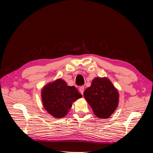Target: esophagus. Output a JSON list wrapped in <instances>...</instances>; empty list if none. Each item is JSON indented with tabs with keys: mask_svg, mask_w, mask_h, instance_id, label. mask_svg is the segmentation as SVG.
<instances>
[{
	"mask_svg": "<svg viewBox=\"0 0 153 153\" xmlns=\"http://www.w3.org/2000/svg\"><path fill=\"white\" fill-rule=\"evenodd\" d=\"M79 91L80 92V93L83 95L84 94V86H80L79 88Z\"/></svg>",
	"mask_w": 153,
	"mask_h": 153,
	"instance_id": "obj_1",
	"label": "esophagus"
}]
</instances>
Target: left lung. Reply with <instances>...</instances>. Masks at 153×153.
Wrapping results in <instances>:
<instances>
[{
	"label": "left lung",
	"mask_w": 153,
	"mask_h": 153,
	"mask_svg": "<svg viewBox=\"0 0 153 153\" xmlns=\"http://www.w3.org/2000/svg\"><path fill=\"white\" fill-rule=\"evenodd\" d=\"M84 95L98 118H108L117 107L118 91L106 78H95Z\"/></svg>",
	"instance_id": "obj_1"
}]
</instances>
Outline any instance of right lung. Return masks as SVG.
Returning a JSON list of instances; mask_svg holds the SVG:
<instances>
[{
    "mask_svg": "<svg viewBox=\"0 0 153 153\" xmlns=\"http://www.w3.org/2000/svg\"><path fill=\"white\" fill-rule=\"evenodd\" d=\"M82 96L75 86H68L62 79L50 83L43 87L41 92L45 110L57 118L66 116L73 102Z\"/></svg>",
    "mask_w": 153,
    "mask_h": 153,
    "instance_id": "obj_1",
    "label": "right lung"
}]
</instances>
